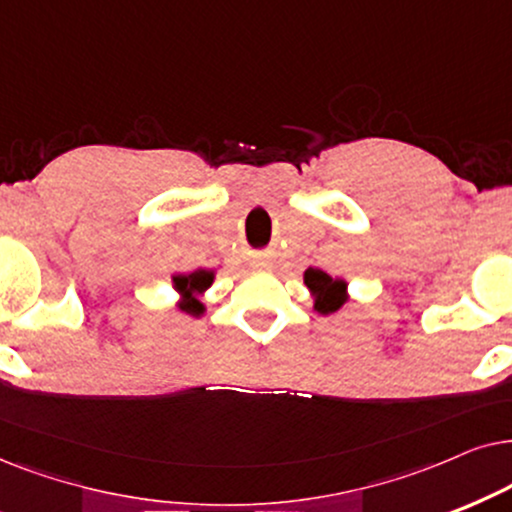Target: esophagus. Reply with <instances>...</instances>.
<instances>
[{
	"label": "esophagus",
	"instance_id": "esophagus-1",
	"mask_svg": "<svg viewBox=\"0 0 512 512\" xmlns=\"http://www.w3.org/2000/svg\"><path fill=\"white\" fill-rule=\"evenodd\" d=\"M252 269H271V262L260 257V260H252Z\"/></svg>",
	"mask_w": 512,
	"mask_h": 512
}]
</instances>
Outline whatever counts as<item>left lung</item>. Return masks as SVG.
I'll list each match as a JSON object with an SVG mask.
<instances>
[{"instance_id": "8db88e82", "label": "left lung", "mask_w": 512, "mask_h": 512, "mask_svg": "<svg viewBox=\"0 0 512 512\" xmlns=\"http://www.w3.org/2000/svg\"><path fill=\"white\" fill-rule=\"evenodd\" d=\"M304 285L309 288V295L313 299V311L320 313V316H330V313L339 311L351 299L349 283L344 278L330 276L323 269H306Z\"/></svg>"}]
</instances>
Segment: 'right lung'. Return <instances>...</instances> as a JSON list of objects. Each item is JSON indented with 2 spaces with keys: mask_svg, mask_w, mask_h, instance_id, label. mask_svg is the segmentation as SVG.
I'll return each instance as SVG.
<instances>
[{
  "mask_svg": "<svg viewBox=\"0 0 512 512\" xmlns=\"http://www.w3.org/2000/svg\"><path fill=\"white\" fill-rule=\"evenodd\" d=\"M215 271L213 269H194V271H175L170 276V285L180 295L177 299V309L189 313V316L201 318L206 316V304H203V295L213 288Z\"/></svg>",
  "mask_w": 512,
  "mask_h": 512,
  "instance_id": "add662e5",
  "label": "right lung"
}]
</instances>
